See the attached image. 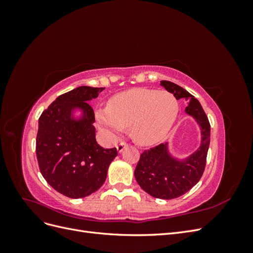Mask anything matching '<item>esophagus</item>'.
<instances>
[{
    "label": "esophagus",
    "instance_id": "esophagus-1",
    "mask_svg": "<svg viewBox=\"0 0 253 253\" xmlns=\"http://www.w3.org/2000/svg\"><path fill=\"white\" fill-rule=\"evenodd\" d=\"M126 147H127V143H126V142H124V141H121V142H119V143L117 144V151H118L119 153H121Z\"/></svg>",
    "mask_w": 253,
    "mask_h": 253
}]
</instances>
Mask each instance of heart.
Instances as JSON below:
<instances>
[{"instance_id":"heart-1","label":"heart","mask_w":253,"mask_h":253,"mask_svg":"<svg viewBox=\"0 0 253 253\" xmlns=\"http://www.w3.org/2000/svg\"><path fill=\"white\" fill-rule=\"evenodd\" d=\"M178 102L167 90L134 88L111 98L109 106L95 111L98 126L113 137L129 126L132 138L151 145L163 140L178 114Z\"/></svg>"}]
</instances>
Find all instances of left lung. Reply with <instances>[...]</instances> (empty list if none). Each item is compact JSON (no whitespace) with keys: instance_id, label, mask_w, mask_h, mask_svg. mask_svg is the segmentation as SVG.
Returning a JSON list of instances; mask_svg holds the SVG:
<instances>
[{"instance_id":"obj_1","label":"left lung","mask_w":253,"mask_h":253,"mask_svg":"<svg viewBox=\"0 0 253 253\" xmlns=\"http://www.w3.org/2000/svg\"><path fill=\"white\" fill-rule=\"evenodd\" d=\"M160 84L177 100L189 101L186 113L197 121L202 132L201 147L186 159L172 157L168 142L141 153L134 172L138 185L153 197L172 200L187 193L200 181L210 144V124L201 103L189 91L170 81L163 80Z\"/></svg>"}]
</instances>
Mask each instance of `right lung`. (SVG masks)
Masks as SVG:
<instances>
[{"mask_svg": "<svg viewBox=\"0 0 253 253\" xmlns=\"http://www.w3.org/2000/svg\"><path fill=\"white\" fill-rule=\"evenodd\" d=\"M104 87L79 86L59 96L39 118L36 153L40 172L49 185L71 198L90 195L105 181L116 148L96 141L95 114L87 103ZM83 111L75 120L72 112Z\"/></svg>", "mask_w": 253, "mask_h": 253, "instance_id": "right-lung-1", "label": "right lung"}]
</instances>
